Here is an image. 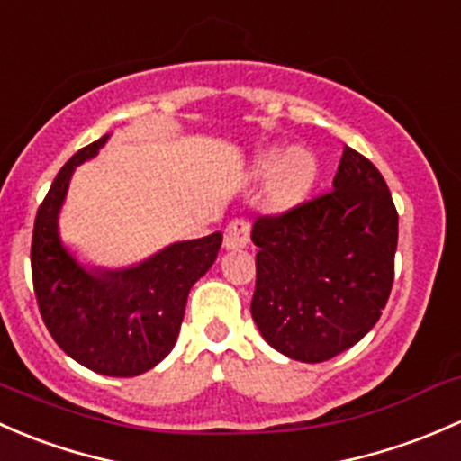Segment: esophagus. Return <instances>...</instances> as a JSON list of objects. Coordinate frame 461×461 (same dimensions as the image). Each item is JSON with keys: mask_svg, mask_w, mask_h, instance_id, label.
I'll use <instances>...</instances> for the list:
<instances>
[{"mask_svg": "<svg viewBox=\"0 0 461 461\" xmlns=\"http://www.w3.org/2000/svg\"><path fill=\"white\" fill-rule=\"evenodd\" d=\"M250 244V221L235 220L226 226L224 230V249L226 250H240Z\"/></svg>", "mask_w": 461, "mask_h": 461, "instance_id": "esophagus-1", "label": "esophagus"}]
</instances>
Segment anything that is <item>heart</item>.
I'll return each mask as SVG.
<instances>
[{
	"label": "heart",
	"instance_id": "1",
	"mask_svg": "<svg viewBox=\"0 0 461 461\" xmlns=\"http://www.w3.org/2000/svg\"><path fill=\"white\" fill-rule=\"evenodd\" d=\"M270 176V199L277 206H291L311 191L317 175V161L311 150L302 146H293L286 153L279 155L277 149L264 150L253 164V173L258 177Z\"/></svg>",
	"mask_w": 461,
	"mask_h": 461
}]
</instances>
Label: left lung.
<instances>
[{
	"label": "left lung",
	"instance_id": "left-lung-1",
	"mask_svg": "<svg viewBox=\"0 0 461 461\" xmlns=\"http://www.w3.org/2000/svg\"><path fill=\"white\" fill-rule=\"evenodd\" d=\"M250 312L275 350L317 364L377 324L395 277L397 211L382 173L346 146L333 188L255 221Z\"/></svg>",
	"mask_w": 461,
	"mask_h": 461
}]
</instances>
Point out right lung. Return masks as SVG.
Masks as SVG:
<instances>
[{"label": "right lung", "instance_id": "obj_1", "mask_svg": "<svg viewBox=\"0 0 461 461\" xmlns=\"http://www.w3.org/2000/svg\"><path fill=\"white\" fill-rule=\"evenodd\" d=\"M108 135L77 150L57 173L35 217L32 286L46 329L68 357L108 377H135L173 350L188 293L217 259L221 232L177 241L128 268H86L59 240L61 203L75 166Z\"/></svg>", "mask_w": 461, "mask_h": 461}]
</instances>
